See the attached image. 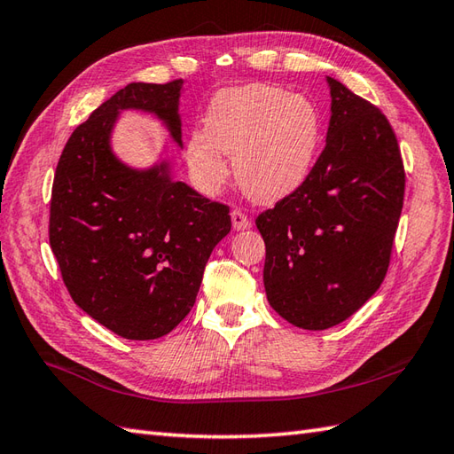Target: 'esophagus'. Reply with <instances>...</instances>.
Returning a JSON list of instances; mask_svg holds the SVG:
<instances>
[{"label": "esophagus", "instance_id": "obj_1", "mask_svg": "<svg viewBox=\"0 0 454 454\" xmlns=\"http://www.w3.org/2000/svg\"><path fill=\"white\" fill-rule=\"evenodd\" d=\"M230 216H232V228L234 230H246V228L252 226V220L247 218V215H246L244 210L234 208L232 212H230Z\"/></svg>", "mask_w": 454, "mask_h": 454}]
</instances>
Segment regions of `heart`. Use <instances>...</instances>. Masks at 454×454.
<instances>
[{
    "label": "heart",
    "instance_id": "b5f03b06",
    "mask_svg": "<svg viewBox=\"0 0 454 454\" xmlns=\"http://www.w3.org/2000/svg\"><path fill=\"white\" fill-rule=\"evenodd\" d=\"M322 121L310 99L275 85L252 83L218 93L192 132L187 161L199 185L215 192L234 176L247 197L277 202L302 185L314 168Z\"/></svg>",
    "mask_w": 454,
    "mask_h": 454
}]
</instances>
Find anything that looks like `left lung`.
<instances>
[{
    "label": "left lung",
    "instance_id": "left-lung-1",
    "mask_svg": "<svg viewBox=\"0 0 454 454\" xmlns=\"http://www.w3.org/2000/svg\"><path fill=\"white\" fill-rule=\"evenodd\" d=\"M325 148L291 195L257 216L273 310L302 330H327L379 291L390 265L406 173L388 119L327 78Z\"/></svg>",
    "mask_w": 454,
    "mask_h": 454
}]
</instances>
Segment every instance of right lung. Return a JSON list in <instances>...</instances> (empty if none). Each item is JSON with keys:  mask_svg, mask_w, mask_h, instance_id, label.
I'll list each match as a JSON object with an SVG mask.
<instances>
[{"mask_svg": "<svg viewBox=\"0 0 454 454\" xmlns=\"http://www.w3.org/2000/svg\"><path fill=\"white\" fill-rule=\"evenodd\" d=\"M183 80L129 83L66 142L51 199V247L64 285L85 314L124 340H158L185 317L230 208L171 179L163 160L134 169L113 153L127 109L146 111L181 142Z\"/></svg>", "mask_w": 454, "mask_h": 454, "instance_id": "obj_1", "label": "right lung"}]
</instances>
